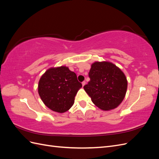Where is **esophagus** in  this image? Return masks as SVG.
<instances>
[{
    "label": "esophagus",
    "mask_w": 159,
    "mask_h": 159,
    "mask_svg": "<svg viewBox=\"0 0 159 159\" xmlns=\"http://www.w3.org/2000/svg\"><path fill=\"white\" fill-rule=\"evenodd\" d=\"M81 84H82V85H83V86H84V85H85V84H86V83H85V81H83V82H82V83H81Z\"/></svg>",
    "instance_id": "34e87169"
}]
</instances>
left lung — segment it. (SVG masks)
Returning <instances> with one entry per match:
<instances>
[{
    "label": "left lung",
    "instance_id": "1",
    "mask_svg": "<svg viewBox=\"0 0 159 159\" xmlns=\"http://www.w3.org/2000/svg\"><path fill=\"white\" fill-rule=\"evenodd\" d=\"M90 81L84 86L92 102L103 110L116 108L122 102L127 88L123 72L112 63L95 62L89 72Z\"/></svg>",
    "mask_w": 159,
    "mask_h": 159
}]
</instances>
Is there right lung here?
<instances>
[{"instance_id":"1","label":"right lung","mask_w":159,"mask_h":159,"mask_svg":"<svg viewBox=\"0 0 159 159\" xmlns=\"http://www.w3.org/2000/svg\"><path fill=\"white\" fill-rule=\"evenodd\" d=\"M82 84L76 74L68 68L61 66L48 70L38 84V93L46 106L58 113L69 110Z\"/></svg>"}]
</instances>
